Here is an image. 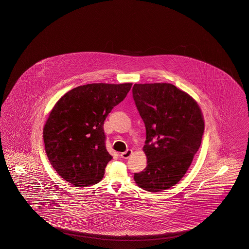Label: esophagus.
Returning a JSON list of instances; mask_svg holds the SVG:
<instances>
[{
	"mask_svg": "<svg viewBox=\"0 0 249 249\" xmlns=\"http://www.w3.org/2000/svg\"><path fill=\"white\" fill-rule=\"evenodd\" d=\"M131 154H132V151H131V150H127V151L121 153L120 156H121L122 159H128L129 158V156H130Z\"/></svg>",
	"mask_w": 249,
	"mask_h": 249,
	"instance_id": "esophagus-1",
	"label": "esophagus"
}]
</instances>
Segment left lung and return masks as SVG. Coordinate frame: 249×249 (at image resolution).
I'll return each instance as SVG.
<instances>
[{
  "label": "left lung",
  "mask_w": 249,
  "mask_h": 249,
  "mask_svg": "<svg viewBox=\"0 0 249 249\" xmlns=\"http://www.w3.org/2000/svg\"><path fill=\"white\" fill-rule=\"evenodd\" d=\"M132 97L146 128L148 160L134 180L145 191L160 193L186 174L201 146L204 119L195 99L172 84H135Z\"/></svg>",
  "instance_id": "1"
}]
</instances>
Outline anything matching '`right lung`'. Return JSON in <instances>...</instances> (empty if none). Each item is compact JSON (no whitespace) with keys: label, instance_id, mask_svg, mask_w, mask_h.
<instances>
[{"label":"right lung","instance_id":"1","mask_svg":"<svg viewBox=\"0 0 249 249\" xmlns=\"http://www.w3.org/2000/svg\"><path fill=\"white\" fill-rule=\"evenodd\" d=\"M132 84H89L57 101L44 128L46 155L55 172L76 187L102 180L113 158L106 149L104 121Z\"/></svg>","mask_w":249,"mask_h":249}]
</instances>
